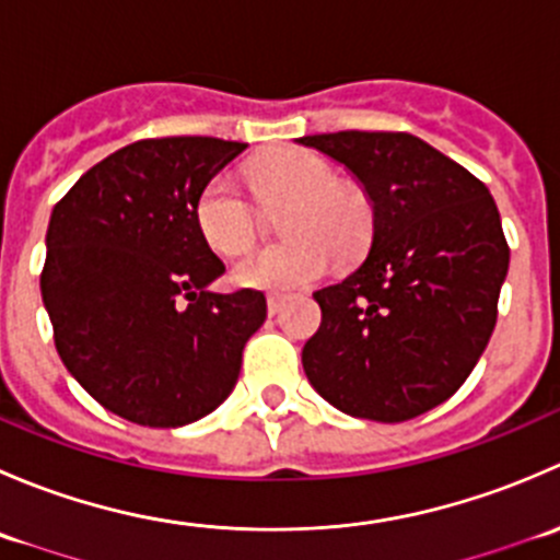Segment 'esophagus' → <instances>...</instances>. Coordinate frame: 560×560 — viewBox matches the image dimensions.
<instances>
[{
	"instance_id": "obj_1",
	"label": "esophagus",
	"mask_w": 560,
	"mask_h": 560,
	"mask_svg": "<svg viewBox=\"0 0 560 560\" xmlns=\"http://www.w3.org/2000/svg\"><path fill=\"white\" fill-rule=\"evenodd\" d=\"M284 306V298L281 295H268V314H279Z\"/></svg>"
}]
</instances>
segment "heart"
<instances>
[{
	"label": "heart",
	"instance_id": "heart-1",
	"mask_svg": "<svg viewBox=\"0 0 560 560\" xmlns=\"http://www.w3.org/2000/svg\"><path fill=\"white\" fill-rule=\"evenodd\" d=\"M254 195L265 206L287 202L279 230L284 244L248 254L235 265L241 287L295 290L312 284L332 257L349 259L371 233V206L360 189L336 180L330 162L306 149H276L248 165ZM195 224L202 241L224 257L252 248L259 213L230 175H217L195 200Z\"/></svg>",
	"mask_w": 560,
	"mask_h": 560
}]
</instances>
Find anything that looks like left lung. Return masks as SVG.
Returning <instances> with one entry per match:
<instances>
[{"label":"left lung","mask_w":560,"mask_h":560,"mask_svg":"<svg viewBox=\"0 0 560 560\" xmlns=\"http://www.w3.org/2000/svg\"><path fill=\"white\" fill-rule=\"evenodd\" d=\"M374 206L360 268L314 292L322 325L303 371L343 415L404 422L444 404L499 316L510 246L488 186L409 132L306 135Z\"/></svg>","instance_id":"left-lung-1"}]
</instances>
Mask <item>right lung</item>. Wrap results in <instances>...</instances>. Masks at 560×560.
Returning <instances> with one entry per match:
<instances>
[{"label":"right lung","instance_id":"add662e5","mask_svg":"<svg viewBox=\"0 0 560 560\" xmlns=\"http://www.w3.org/2000/svg\"><path fill=\"white\" fill-rule=\"evenodd\" d=\"M246 143L149 138L86 171L56 202L39 276L56 352L107 411L149 428L211 415L268 316L257 290H208L224 262L195 200Z\"/></svg>","mask_w":560,"mask_h":560}]
</instances>
